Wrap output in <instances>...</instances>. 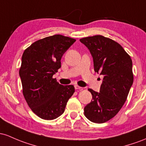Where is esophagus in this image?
I'll use <instances>...</instances> for the list:
<instances>
[{"instance_id":"1","label":"esophagus","mask_w":146,"mask_h":146,"mask_svg":"<svg viewBox=\"0 0 146 146\" xmlns=\"http://www.w3.org/2000/svg\"><path fill=\"white\" fill-rule=\"evenodd\" d=\"M74 88H75V89L76 90H83V88H81V87L77 86V85H75Z\"/></svg>"}]
</instances>
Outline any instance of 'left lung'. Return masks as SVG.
Returning a JSON list of instances; mask_svg holds the SVG:
<instances>
[{
    "label": "left lung",
    "mask_w": 146,
    "mask_h": 146,
    "mask_svg": "<svg viewBox=\"0 0 146 146\" xmlns=\"http://www.w3.org/2000/svg\"><path fill=\"white\" fill-rule=\"evenodd\" d=\"M89 49L95 72L104 75L100 92L88 89L92 99L84 108V114L93 123H103L112 119L125 104L133 83L132 61L123 47L101 35L83 38Z\"/></svg>",
    "instance_id": "obj_1"
}]
</instances>
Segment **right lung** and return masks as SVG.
Listing matches in <instances>:
<instances>
[{"mask_svg": "<svg viewBox=\"0 0 146 146\" xmlns=\"http://www.w3.org/2000/svg\"><path fill=\"white\" fill-rule=\"evenodd\" d=\"M75 41L56 34L33 42L23 54L19 70L23 94L32 112L42 119L61 115L75 92L72 85L62 86L53 78L61 66L63 54Z\"/></svg>", "mask_w": 146, "mask_h": 146, "instance_id": "obj_1", "label": "right lung"}]
</instances>
